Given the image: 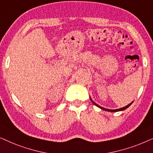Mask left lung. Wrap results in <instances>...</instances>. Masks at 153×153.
<instances>
[{
	"mask_svg": "<svg viewBox=\"0 0 153 153\" xmlns=\"http://www.w3.org/2000/svg\"><path fill=\"white\" fill-rule=\"evenodd\" d=\"M90 100L92 101V103H94V104L95 105H97V107H99V108H101V109H102V110H103V111H109V112H117V111H124V110H125V109H127V108H129L130 105H131V104H132V103L134 102H131V103H130L129 104H128L127 105H126V106H125V107H123V108H119V109H115V110H111V109H107V108H103V107H101V106H100V105H99L98 104H97V103H94V101L91 100V97H90Z\"/></svg>",
	"mask_w": 153,
	"mask_h": 153,
	"instance_id": "8db88e82",
	"label": "left lung"
}]
</instances>
